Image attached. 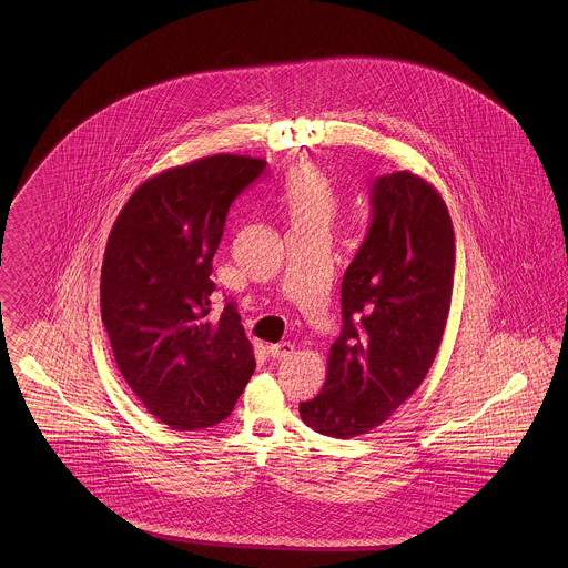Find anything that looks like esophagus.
Instances as JSON below:
<instances>
[{"mask_svg":"<svg viewBox=\"0 0 568 568\" xmlns=\"http://www.w3.org/2000/svg\"><path fill=\"white\" fill-rule=\"evenodd\" d=\"M294 352H296V347L292 343H278V345L268 347V355L274 359H287L294 355Z\"/></svg>","mask_w":568,"mask_h":568,"instance_id":"34e87169","label":"esophagus"}]
</instances>
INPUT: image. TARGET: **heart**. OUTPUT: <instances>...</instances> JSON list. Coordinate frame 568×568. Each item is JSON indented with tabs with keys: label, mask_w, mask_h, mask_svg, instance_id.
I'll use <instances>...</instances> for the list:
<instances>
[{
	"label": "heart",
	"mask_w": 568,
	"mask_h": 568,
	"mask_svg": "<svg viewBox=\"0 0 568 568\" xmlns=\"http://www.w3.org/2000/svg\"><path fill=\"white\" fill-rule=\"evenodd\" d=\"M281 202L292 230L327 232L338 211L336 191L313 163H300L290 172L281 191Z\"/></svg>",
	"instance_id": "1"
}]
</instances>
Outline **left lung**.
<instances>
[{
	"instance_id": "1",
	"label": "left lung",
	"mask_w": 568,
	"mask_h": 568,
	"mask_svg": "<svg viewBox=\"0 0 568 568\" xmlns=\"http://www.w3.org/2000/svg\"><path fill=\"white\" fill-rule=\"evenodd\" d=\"M373 223L343 276V332L324 389L300 403L315 433L353 438L387 422L422 385L452 306L456 239L445 200L403 170L371 191Z\"/></svg>"
}]
</instances>
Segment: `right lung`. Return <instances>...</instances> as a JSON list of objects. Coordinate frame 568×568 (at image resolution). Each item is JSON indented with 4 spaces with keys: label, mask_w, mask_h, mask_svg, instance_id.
<instances>
[{
    "label": "right lung",
    "mask_w": 568,
    "mask_h": 568,
    "mask_svg": "<svg viewBox=\"0 0 568 568\" xmlns=\"http://www.w3.org/2000/svg\"><path fill=\"white\" fill-rule=\"evenodd\" d=\"M266 162L219 153L146 179L110 230L100 304L116 366L172 430L223 422L255 371L241 315L211 320L213 257L232 202Z\"/></svg>",
    "instance_id": "add662e5"
}]
</instances>
